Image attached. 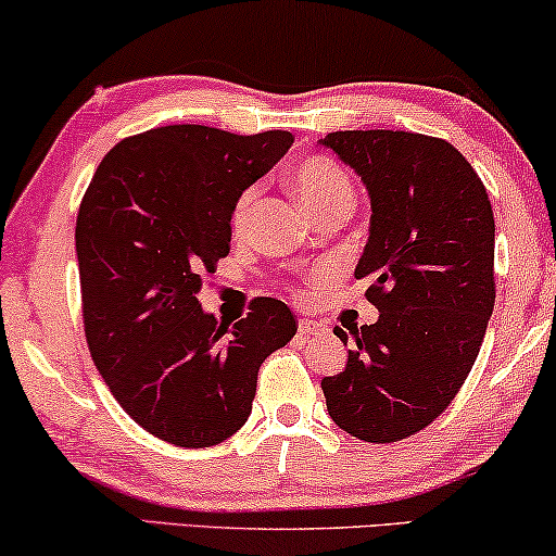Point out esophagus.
<instances>
[{"label": "esophagus", "instance_id": "obj_1", "mask_svg": "<svg viewBox=\"0 0 556 556\" xmlns=\"http://www.w3.org/2000/svg\"><path fill=\"white\" fill-rule=\"evenodd\" d=\"M327 325L317 323V319H300V334L302 338H317V334H325Z\"/></svg>", "mask_w": 556, "mask_h": 556}]
</instances>
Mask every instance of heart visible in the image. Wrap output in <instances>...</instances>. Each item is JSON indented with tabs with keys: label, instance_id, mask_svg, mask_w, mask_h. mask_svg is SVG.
<instances>
[{
	"label": "heart",
	"instance_id": "b5f03b06",
	"mask_svg": "<svg viewBox=\"0 0 556 556\" xmlns=\"http://www.w3.org/2000/svg\"><path fill=\"white\" fill-rule=\"evenodd\" d=\"M292 189L296 199L315 216L334 208H353L355 203V191L348 174L332 159H327V155H309V159L296 163L292 168ZM256 193H260V189L252 186V189H247L239 197L231 216L233 229H244L247 226Z\"/></svg>",
	"mask_w": 556,
	"mask_h": 556
}]
</instances>
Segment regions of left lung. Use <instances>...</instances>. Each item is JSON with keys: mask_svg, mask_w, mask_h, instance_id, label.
Masks as SVG:
<instances>
[{"mask_svg": "<svg viewBox=\"0 0 556 556\" xmlns=\"http://www.w3.org/2000/svg\"><path fill=\"white\" fill-rule=\"evenodd\" d=\"M338 153L370 197V237L355 277L375 325L353 327L345 370L323 380L342 431L393 443L424 431L471 372L494 312V211L481 178L441 138L338 130ZM348 345V332L334 330Z\"/></svg>", "mask_w": 556, "mask_h": 556, "instance_id": "left-lung-1", "label": "left lung"}]
</instances>
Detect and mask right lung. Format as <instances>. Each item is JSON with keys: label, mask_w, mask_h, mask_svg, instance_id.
Returning a JSON list of instances; mask_svg holds the SVG:
<instances>
[{"label": "right lung", "mask_w": 556, "mask_h": 556, "mask_svg": "<svg viewBox=\"0 0 556 556\" xmlns=\"http://www.w3.org/2000/svg\"><path fill=\"white\" fill-rule=\"evenodd\" d=\"M294 143L166 125L121 140L85 191L75 226L85 338L121 408L181 448L226 441L252 413L264 359L296 319L256 296L231 327L203 312V275L229 254L241 193Z\"/></svg>", "instance_id": "1"}]
</instances>
